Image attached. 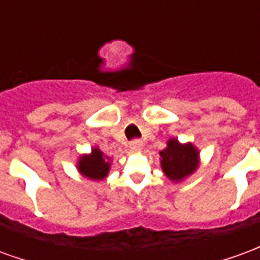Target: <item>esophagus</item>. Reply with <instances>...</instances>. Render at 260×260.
Wrapping results in <instances>:
<instances>
[{"label":"esophagus","instance_id":"obj_1","mask_svg":"<svg viewBox=\"0 0 260 260\" xmlns=\"http://www.w3.org/2000/svg\"><path fill=\"white\" fill-rule=\"evenodd\" d=\"M142 145H143V143H142L141 139H132V141L129 142V147L131 149H135V150L141 149Z\"/></svg>","mask_w":260,"mask_h":260}]
</instances>
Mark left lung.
<instances>
[{
  "label": "left lung",
  "instance_id": "8db88e82",
  "mask_svg": "<svg viewBox=\"0 0 260 260\" xmlns=\"http://www.w3.org/2000/svg\"><path fill=\"white\" fill-rule=\"evenodd\" d=\"M160 157L163 171L173 181L185 178L198 167V150L191 143L181 145L175 139L169 141L167 147L160 152Z\"/></svg>",
  "mask_w": 260,
  "mask_h": 260
}]
</instances>
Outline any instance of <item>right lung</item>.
Returning <instances> with one entry per match:
<instances>
[{"mask_svg":"<svg viewBox=\"0 0 260 260\" xmlns=\"http://www.w3.org/2000/svg\"><path fill=\"white\" fill-rule=\"evenodd\" d=\"M107 158L103 156L99 149H94L90 156H83L79 161V171L82 174L91 180H102L108 174Z\"/></svg>","mask_w":260,"mask_h":260,"instance_id":"add662e5","label":"right lung"}]
</instances>
